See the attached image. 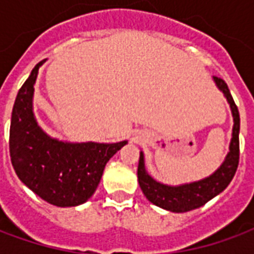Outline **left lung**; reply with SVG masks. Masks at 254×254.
Instances as JSON below:
<instances>
[{
    "mask_svg": "<svg viewBox=\"0 0 254 254\" xmlns=\"http://www.w3.org/2000/svg\"><path fill=\"white\" fill-rule=\"evenodd\" d=\"M215 83L219 89L227 98L234 117V127H233V138L230 143V152L226 156L223 165L218 170L205 180L198 182L181 185V187H167L156 182L154 178L148 176L144 167L143 152H140L137 167V178L140 188L143 190L144 196L149 201L160 208H165L171 212H188L191 209L201 207L211 198L218 196L220 191H223L235 176V171L240 163V111L235 105L233 96L230 94V89L223 78L213 76Z\"/></svg>",
    "mask_w": 254,
    "mask_h": 254,
    "instance_id": "left-lung-1",
    "label": "left lung"
}]
</instances>
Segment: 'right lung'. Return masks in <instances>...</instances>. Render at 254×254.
<instances>
[{"mask_svg": "<svg viewBox=\"0 0 254 254\" xmlns=\"http://www.w3.org/2000/svg\"><path fill=\"white\" fill-rule=\"evenodd\" d=\"M32 69L14 100L9 154L16 174L35 194L57 207H74L94 194L106 163L127 141L69 144L50 138L38 127L32 95L38 69Z\"/></svg>", "mask_w": 254, "mask_h": 254, "instance_id": "obj_1", "label": "right lung"}]
</instances>
